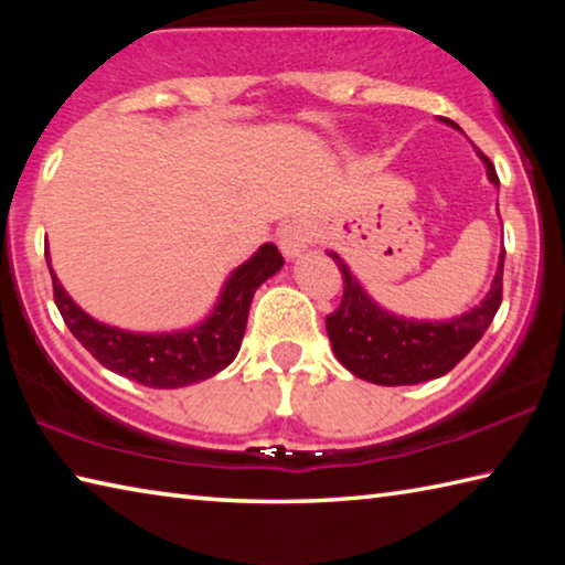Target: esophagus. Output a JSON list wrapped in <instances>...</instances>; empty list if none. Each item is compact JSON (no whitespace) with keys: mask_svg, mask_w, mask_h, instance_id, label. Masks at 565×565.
I'll return each instance as SVG.
<instances>
[{"mask_svg":"<svg viewBox=\"0 0 565 565\" xmlns=\"http://www.w3.org/2000/svg\"><path fill=\"white\" fill-rule=\"evenodd\" d=\"M276 238H279L281 252L289 256V259H294V256H299L301 252H306V248L311 246L313 228L309 222H303V218H291V222L279 226Z\"/></svg>","mask_w":565,"mask_h":565,"instance_id":"34e87169","label":"esophagus"}]
</instances>
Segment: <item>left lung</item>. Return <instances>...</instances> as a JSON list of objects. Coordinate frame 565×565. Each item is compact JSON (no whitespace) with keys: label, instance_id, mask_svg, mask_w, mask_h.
Here are the masks:
<instances>
[{"label":"left lung","instance_id":"8db88e82","mask_svg":"<svg viewBox=\"0 0 565 565\" xmlns=\"http://www.w3.org/2000/svg\"><path fill=\"white\" fill-rule=\"evenodd\" d=\"M448 121V119H444ZM456 127L454 121H448ZM489 179L499 184L491 159L481 154ZM343 276V294L337 309L327 317V331L333 353L353 376L381 386H408L438 379L451 371L476 341L489 329L503 299V259L489 296L463 317L451 321H406L391 317L361 291L337 254H331Z\"/></svg>","mask_w":565,"mask_h":565}]
</instances>
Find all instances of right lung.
Segmentation results:
<instances>
[{
  "mask_svg": "<svg viewBox=\"0 0 565 565\" xmlns=\"http://www.w3.org/2000/svg\"><path fill=\"white\" fill-rule=\"evenodd\" d=\"M281 264L279 248L264 244L226 281L222 301L212 317L202 327L177 333H129L104 327L70 299L52 266L50 274L54 303L66 329L102 366L149 388H179L212 379L234 361L238 347H242L254 291L279 271Z\"/></svg>",
  "mask_w": 565,
  "mask_h": 565,
  "instance_id": "1",
  "label": "right lung"
}]
</instances>
